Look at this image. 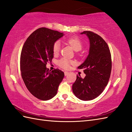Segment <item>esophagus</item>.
<instances>
[{
    "mask_svg": "<svg viewBox=\"0 0 132 132\" xmlns=\"http://www.w3.org/2000/svg\"><path fill=\"white\" fill-rule=\"evenodd\" d=\"M64 73H65V76H67V75L69 74V72H67V71H65V72H64Z\"/></svg>",
    "mask_w": 132,
    "mask_h": 132,
    "instance_id": "34e87169",
    "label": "esophagus"
}]
</instances>
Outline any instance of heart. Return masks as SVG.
<instances>
[{
	"label": "heart",
	"instance_id": "obj_1",
	"mask_svg": "<svg viewBox=\"0 0 132 132\" xmlns=\"http://www.w3.org/2000/svg\"><path fill=\"white\" fill-rule=\"evenodd\" d=\"M67 43H68L70 46L73 48V49L78 51L81 50L82 47V42L77 36H72L69 37L66 40ZM60 48H61V45L59 41H56L53 45V53L54 55H57L60 52ZM73 62L71 60H70L66 58H62L59 60L58 64L62 68L65 69H69L71 64H72Z\"/></svg>",
	"mask_w": 132,
	"mask_h": 132
}]
</instances>
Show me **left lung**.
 Wrapping results in <instances>:
<instances>
[{"instance_id":"8db88e82","label":"left lung","mask_w":132,"mask_h":132,"mask_svg":"<svg viewBox=\"0 0 132 132\" xmlns=\"http://www.w3.org/2000/svg\"><path fill=\"white\" fill-rule=\"evenodd\" d=\"M90 43L89 54L84 62L78 67L84 69V78L77 75L72 91L82 101L95 99L100 95L107 85L111 76L112 60L110 48L102 37L90 31H85Z\"/></svg>"}]
</instances>
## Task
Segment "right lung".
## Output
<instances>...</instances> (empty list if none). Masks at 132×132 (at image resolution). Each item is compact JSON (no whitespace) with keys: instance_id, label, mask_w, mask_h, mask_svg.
Listing matches in <instances>:
<instances>
[{"instance_id":"1","label":"right lung","mask_w":132,"mask_h":132,"mask_svg":"<svg viewBox=\"0 0 132 132\" xmlns=\"http://www.w3.org/2000/svg\"><path fill=\"white\" fill-rule=\"evenodd\" d=\"M63 36L60 32L46 28L36 30L25 42L20 55V71L26 88L40 100L53 98L57 92L64 73L59 69L49 71L47 62L54 57L53 45Z\"/></svg>"}]
</instances>
